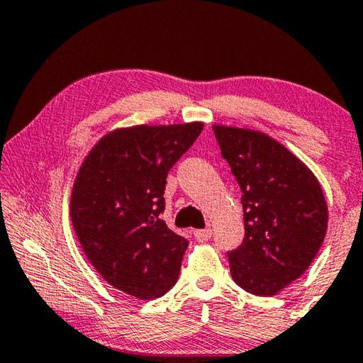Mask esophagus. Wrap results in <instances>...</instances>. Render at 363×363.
I'll return each instance as SVG.
<instances>
[{
    "instance_id": "34e87169",
    "label": "esophagus",
    "mask_w": 363,
    "mask_h": 363,
    "mask_svg": "<svg viewBox=\"0 0 363 363\" xmlns=\"http://www.w3.org/2000/svg\"><path fill=\"white\" fill-rule=\"evenodd\" d=\"M194 238H196L199 242L208 241L210 238H212V230H208V228H205V230H194Z\"/></svg>"
}]
</instances>
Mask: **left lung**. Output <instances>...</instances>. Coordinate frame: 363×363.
I'll use <instances>...</instances> for the list:
<instances>
[{
    "mask_svg": "<svg viewBox=\"0 0 363 363\" xmlns=\"http://www.w3.org/2000/svg\"><path fill=\"white\" fill-rule=\"evenodd\" d=\"M221 156L241 187L245 240L228 251L231 277L272 296L310 267L326 236L328 207L315 174L254 130L213 125Z\"/></svg>",
    "mask_w": 363,
    "mask_h": 363,
    "instance_id": "8db88e82",
    "label": "left lung"
}]
</instances>
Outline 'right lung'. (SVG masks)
Returning a JSON list of instances; mask_svg holds the SVG:
<instances>
[{
  "mask_svg": "<svg viewBox=\"0 0 363 363\" xmlns=\"http://www.w3.org/2000/svg\"><path fill=\"white\" fill-rule=\"evenodd\" d=\"M203 123L138 125L97 142L77 176L69 213L89 262L107 282L140 300L177 282L189 241L167 228L166 176Z\"/></svg>",
  "mask_w": 363,
  "mask_h": 363,
  "instance_id": "1",
  "label": "right lung"
}]
</instances>
